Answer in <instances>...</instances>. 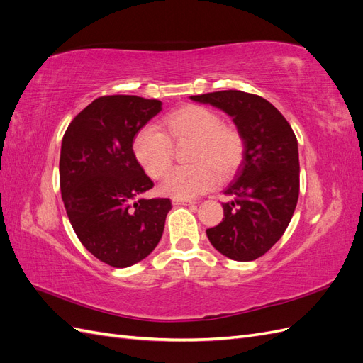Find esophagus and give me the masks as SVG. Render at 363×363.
Masks as SVG:
<instances>
[{
	"label": "esophagus",
	"instance_id": "1",
	"mask_svg": "<svg viewBox=\"0 0 363 363\" xmlns=\"http://www.w3.org/2000/svg\"><path fill=\"white\" fill-rule=\"evenodd\" d=\"M195 200H189V199H172V204L175 206H192L195 204Z\"/></svg>",
	"mask_w": 363,
	"mask_h": 363
}]
</instances>
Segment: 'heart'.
I'll return each instance as SVG.
<instances>
[{
  "instance_id": "b5f03b06",
  "label": "heart",
  "mask_w": 363,
  "mask_h": 363,
  "mask_svg": "<svg viewBox=\"0 0 363 363\" xmlns=\"http://www.w3.org/2000/svg\"><path fill=\"white\" fill-rule=\"evenodd\" d=\"M156 128H142L133 140V151L151 179L162 180L174 163V148L189 145L184 152L188 167L174 171L162 191L174 199H194L212 191L219 180H228L242 167L247 140L232 123L200 104H184L164 115Z\"/></svg>"
}]
</instances>
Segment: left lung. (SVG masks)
<instances>
[{"label": "left lung", "mask_w": 363, "mask_h": 363, "mask_svg": "<svg viewBox=\"0 0 363 363\" xmlns=\"http://www.w3.org/2000/svg\"><path fill=\"white\" fill-rule=\"evenodd\" d=\"M233 118L247 140V155L235 180L224 191V218L207 228L221 255L250 262L265 255L283 236L300 194L298 145L292 127L265 98L242 91L191 96Z\"/></svg>", "instance_id": "8db88e82"}]
</instances>
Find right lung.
<instances>
[{"instance_id":"add662e5","label":"right lung","mask_w":363,"mask_h":363,"mask_svg":"<svg viewBox=\"0 0 363 363\" xmlns=\"http://www.w3.org/2000/svg\"><path fill=\"white\" fill-rule=\"evenodd\" d=\"M162 111L159 100L104 95L77 115L63 135L60 192L83 247L113 268H127L156 248L169 199H139L155 183L133 151L138 131Z\"/></svg>"}]
</instances>
